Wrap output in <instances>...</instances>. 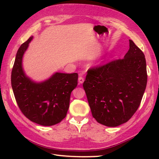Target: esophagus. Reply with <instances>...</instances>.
<instances>
[{"label": "esophagus", "instance_id": "esophagus-1", "mask_svg": "<svg viewBox=\"0 0 159 159\" xmlns=\"http://www.w3.org/2000/svg\"><path fill=\"white\" fill-rule=\"evenodd\" d=\"M84 80H85V79H84L83 76H79V83H80V84L83 83Z\"/></svg>", "mask_w": 159, "mask_h": 159}]
</instances>
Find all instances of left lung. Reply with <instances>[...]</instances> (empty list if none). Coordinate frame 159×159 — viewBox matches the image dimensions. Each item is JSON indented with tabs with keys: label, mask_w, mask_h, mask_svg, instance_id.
Returning a JSON list of instances; mask_svg holds the SVG:
<instances>
[{
	"label": "left lung",
	"mask_w": 159,
	"mask_h": 159,
	"mask_svg": "<svg viewBox=\"0 0 159 159\" xmlns=\"http://www.w3.org/2000/svg\"><path fill=\"white\" fill-rule=\"evenodd\" d=\"M129 46L124 59L89 68L83 83L92 116L106 126L116 127L129 120L146 89L145 55L130 39Z\"/></svg>",
	"instance_id": "obj_1"
}]
</instances>
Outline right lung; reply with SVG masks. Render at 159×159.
<instances>
[{
  "mask_svg": "<svg viewBox=\"0 0 159 159\" xmlns=\"http://www.w3.org/2000/svg\"><path fill=\"white\" fill-rule=\"evenodd\" d=\"M33 39L20 46L11 71V87L16 102L25 116L42 126H52L66 117L71 92L78 84V74L56 72L48 80L35 83L26 76L22 61Z\"/></svg>",
  "mask_w": 159,
  "mask_h": 159,
  "instance_id": "add662e5",
  "label": "right lung"
}]
</instances>
